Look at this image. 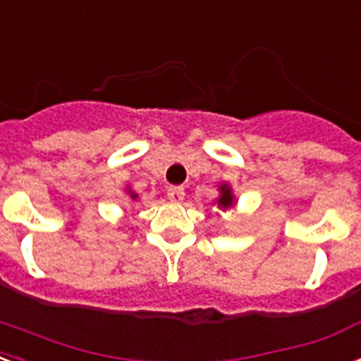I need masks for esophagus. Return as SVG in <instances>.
Instances as JSON below:
<instances>
[{"instance_id": "esophagus-1", "label": "esophagus", "mask_w": 361, "mask_h": 361, "mask_svg": "<svg viewBox=\"0 0 361 361\" xmlns=\"http://www.w3.org/2000/svg\"><path fill=\"white\" fill-rule=\"evenodd\" d=\"M167 200L171 201V203H180L184 200V188H180V186H171V188L167 190Z\"/></svg>"}]
</instances>
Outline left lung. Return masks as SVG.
Returning <instances> with one entry per match:
<instances>
[{
    "label": "left lung",
    "instance_id": "8db88e82",
    "mask_svg": "<svg viewBox=\"0 0 361 361\" xmlns=\"http://www.w3.org/2000/svg\"><path fill=\"white\" fill-rule=\"evenodd\" d=\"M214 203L219 205L220 211H228V209H233L237 205V197L233 194V188L231 184L220 183L219 184V197L214 200Z\"/></svg>",
    "mask_w": 361,
    "mask_h": 361
}]
</instances>
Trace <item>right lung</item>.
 Wrapping results in <instances>:
<instances>
[{
    "label": "right lung",
    "instance_id": "obj_1",
    "mask_svg": "<svg viewBox=\"0 0 361 361\" xmlns=\"http://www.w3.org/2000/svg\"><path fill=\"white\" fill-rule=\"evenodd\" d=\"M126 195H128V200H131V201L139 200V194H137L135 190L131 188V186H126Z\"/></svg>",
    "mask_w": 361,
    "mask_h": 361
}]
</instances>
